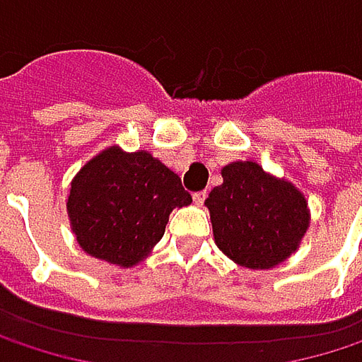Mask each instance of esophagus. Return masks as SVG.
<instances>
[{
    "label": "esophagus",
    "instance_id": "esophagus-1",
    "mask_svg": "<svg viewBox=\"0 0 362 362\" xmlns=\"http://www.w3.org/2000/svg\"><path fill=\"white\" fill-rule=\"evenodd\" d=\"M205 199H207V190H199V192H194V194H192V201H194L197 205H203V203H205Z\"/></svg>",
    "mask_w": 362,
    "mask_h": 362
}]
</instances>
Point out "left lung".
<instances>
[{
  "label": "left lung",
  "mask_w": 362,
  "mask_h": 362,
  "mask_svg": "<svg viewBox=\"0 0 362 362\" xmlns=\"http://www.w3.org/2000/svg\"><path fill=\"white\" fill-rule=\"evenodd\" d=\"M222 178L205 201L218 247L247 268H272L296 252L308 228L304 194L253 161L226 165Z\"/></svg>",
  "instance_id": "8db88e82"
}]
</instances>
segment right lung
<instances>
[{"label":"right lung","instance_id":"obj_1","mask_svg":"<svg viewBox=\"0 0 362 362\" xmlns=\"http://www.w3.org/2000/svg\"><path fill=\"white\" fill-rule=\"evenodd\" d=\"M190 201L180 178L159 159L110 146L75 176L66 209L83 252L134 266L163 237L170 211Z\"/></svg>","mask_w":362,"mask_h":362}]
</instances>
